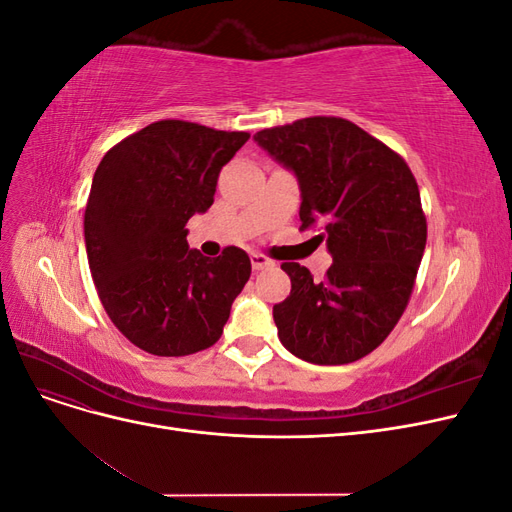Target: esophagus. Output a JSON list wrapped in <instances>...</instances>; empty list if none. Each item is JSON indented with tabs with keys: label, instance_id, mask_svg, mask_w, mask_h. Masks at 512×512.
<instances>
[{
	"label": "esophagus",
	"instance_id": "34e87169",
	"mask_svg": "<svg viewBox=\"0 0 512 512\" xmlns=\"http://www.w3.org/2000/svg\"><path fill=\"white\" fill-rule=\"evenodd\" d=\"M250 260H252V269L254 271H262V269H269V267L275 265V262L269 260L265 254H252Z\"/></svg>",
	"mask_w": 512,
	"mask_h": 512
}]
</instances>
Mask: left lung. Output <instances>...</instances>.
Here are the masks:
<instances>
[{
    "mask_svg": "<svg viewBox=\"0 0 512 512\" xmlns=\"http://www.w3.org/2000/svg\"><path fill=\"white\" fill-rule=\"evenodd\" d=\"M297 177L301 228H316L333 265L322 282L284 262L290 297L273 305L280 342L316 365L376 350L404 314L427 241L421 194L408 164L339 117H307L254 134Z\"/></svg>",
    "mask_w": 512,
    "mask_h": 512,
    "instance_id": "1",
    "label": "left lung"
}]
</instances>
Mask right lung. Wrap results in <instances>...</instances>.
I'll list each match as a JSON object with an SVG mask.
<instances>
[{
    "instance_id": "obj_1",
    "label": "right lung",
    "mask_w": 512,
    "mask_h": 512,
    "mask_svg": "<svg viewBox=\"0 0 512 512\" xmlns=\"http://www.w3.org/2000/svg\"><path fill=\"white\" fill-rule=\"evenodd\" d=\"M247 138L166 119L115 145L96 168L85 209L91 277L108 318L149 354L213 346L250 280L239 247L211 260L185 239V224L213 205L222 166Z\"/></svg>"
}]
</instances>
